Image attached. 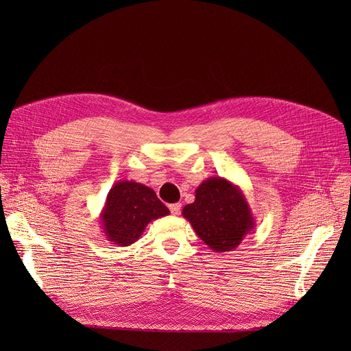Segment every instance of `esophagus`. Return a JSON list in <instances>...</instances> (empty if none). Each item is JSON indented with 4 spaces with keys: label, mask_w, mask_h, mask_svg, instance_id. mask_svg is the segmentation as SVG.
<instances>
[{
    "label": "esophagus",
    "mask_w": 351,
    "mask_h": 351,
    "mask_svg": "<svg viewBox=\"0 0 351 351\" xmlns=\"http://www.w3.org/2000/svg\"><path fill=\"white\" fill-rule=\"evenodd\" d=\"M169 209H171V213L172 215H179L180 213V204H173V205H169Z\"/></svg>",
    "instance_id": "1"
}]
</instances>
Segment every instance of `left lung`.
Segmentation results:
<instances>
[{
	"instance_id": "1",
	"label": "left lung",
	"mask_w": 351,
	"mask_h": 351,
	"mask_svg": "<svg viewBox=\"0 0 351 351\" xmlns=\"http://www.w3.org/2000/svg\"><path fill=\"white\" fill-rule=\"evenodd\" d=\"M182 215L216 253L234 250L256 225L242 189L220 176L202 182L195 202L183 208Z\"/></svg>"
}]
</instances>
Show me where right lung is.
Returning a JSON list of instances; mask_svg holds the SVG:
<instances>
[{"instance_id":"obj_1","label":"right lung","mask_w":351,"mask_h":351,"mask_svg":"<svg viewBox=\"0 0 351 351\" xmlns=\"http://www.w3.org/2000/svg\"><path fill=\"white\" fill-rule=\"evenodd\" d=\"M169 215L154 189L134 180H119L108 192L101 223L109 242L118 246L135 243L147 223Z\"/></svg>"}]
</instances>
